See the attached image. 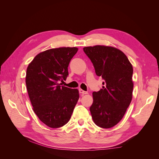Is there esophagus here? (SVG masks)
Masks as SVG:
<instances>
[{"label": "esophagus", "instance_id": "esophagus-1", "mask_svg": "<svg viewBox=\"0 0 159 159\" xmlns=\"http://www.w3.org/2000/svg\"><path fill=\"white\" fill-rule=\"evenodd\" d=\"M79 91H80V93H81V94H88V91H84L83 89H79Z\"/></svg>", "mask_w": 159, "mask_h": 159}]
</instances>
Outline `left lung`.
<instances>
[{"label": "left lung", "instance_id": "obj_1", "mask_svg": "<svg viewBox=\"0 0 159 159\" xmlns=\"http://www.w3.org/2000/svg\"><path fill=\"white\" fill-rule=\"evenodd\" d=\"M84 51L93 63L96 75L105 80L103 88L93 92L91 117L100 127H113L122 119L132 100V64L122 51L112 46H88Z\"/></svg>", "mask_w": 159, "mask_h": 159}]
</instances>
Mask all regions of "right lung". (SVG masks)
<instances>
[{
  "label": "right lung",
  "instance_id": "add662e5",
  "mask_svg": "<svg viewBox=\"0 0 159 159\" xmlns=\"http://www.w3.org/2000/svg\"><path fill=\"white\" fill-rule=\"evenodd\" d=\"M78 50L75 47L47 50L36 55L27 68L26 84L33 110L51 128L69 121L79 99L78 89L58 84L68 75L70 61Z\"/></svg>",
  "mask_w": 159,
  "mask_h": 159
}]
</instances>
